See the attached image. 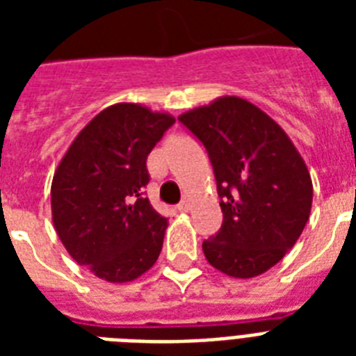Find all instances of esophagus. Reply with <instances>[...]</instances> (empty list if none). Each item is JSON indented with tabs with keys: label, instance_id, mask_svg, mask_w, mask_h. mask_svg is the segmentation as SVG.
<instances>
[{
	"label": "esophagus",
	"instance_id": "obj_1",
	"mask_svg": "<svg viewBox=\"0 0 356 356\" xmlns=\"http://www.w3.org/2000/svg\"><path fill=\"white\" fill-rule=\"evenodd\" d=\"M177 211L179 212H188L190 211V203L188 201H181L177 205Z\"/></svg>",
	"mask_w": 356,
	"mask_h": 356
}]
</instances>
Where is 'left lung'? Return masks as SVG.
<instances>
[{
	"label": "left lung",
	"mask_w": 356,
	"mask_h": 356,
	"mask_svg": "<svg viewBox=\"0 0 356 356\" xmlns=\"http://www.w3.org/2000/svg\"><path fill=\"white\" fill-rule=\"evenodd\" d=\"M211 156L222 229L203 242L212 268L253 279L293 248L309 222L312 179L282 127L236 96L216 97L179 116Z\"/></svg>",
	"instance_id": "left-lung-1"
}]
</instances>
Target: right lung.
Masks as SVG:
<instances>
[{"label":"right lung","instance_id":"right-lung-1","mask_svg":"<svg viewBox=\"0 0 356 356\" xmlns=\"http://www.w3.org/2000/svg\"><path fill=\"white\" fill-rule=\"evenodd\" d=\"M175 118L116 103L70 144L51 183V218L70 257L107 282H131L159 259L168 220L142 188L145 161Z\"/></svg>","mask_w":356,"mask_h":356}]
</instances>
